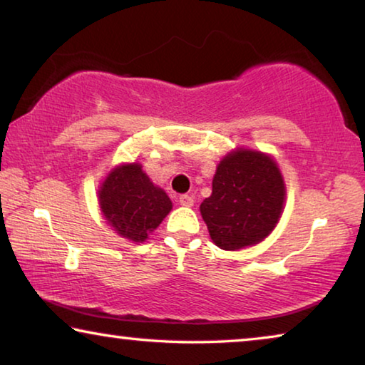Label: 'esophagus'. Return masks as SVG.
Returning a JSON list of instances; mask_svg holds the SVG:
<instances>
[{"label": "esophagus", "instance_id": "34e87169", "mask_svg": "<svg viewBox=\"0 0 365 365\" xmlns=\"http://www.w3.org/2000/svg\"><path fill=\"white\" fill-rule=\"evenodd\" d=\"M178 201H180V205L183 206V207H191V206H193V196H190V195H182L180 196V200H178Z\"/></svg>", "mask_w": 365, "mask_h": 365}]
</instances>
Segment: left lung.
<instances>
[{
    "label": "left lung",
    "instance_id": "8db88e82",
    "mask_svg": "<svg viewBox=\"0 0 365 365\" xmlns=\"http://www.w3.org/2000/svg\"><path fill=\"white\" fill-rule=\"evenodd\" d=\"M287 188L274 159L238 148L220 160L212 193L201 202V215L215 246L237 251L261 243L279 224Z\"/></svg>",
    "mask_w": 365,
    "mask_h": 365
}]
</instances>
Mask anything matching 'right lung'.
Returning a JSON list of instances; mask_svg holds the SVG:
<instances>
[{"label":"right lung","instance_id":"1","mask_svg":"<svg viewBox=\"0 0 365 365\" xmlns=\"http://www.w3.org/2000/svg\"><path fill=\"white\" fill-rule=\"evenodd\" d=\"M100 207L117 235L141 243L170 212L172 201L138 163L117 165L98 191Z\"/></svg>","mask_w":365,"mask_h":365}]
</instances>
